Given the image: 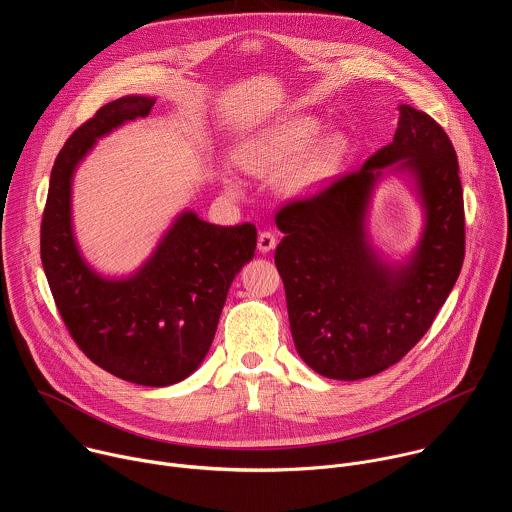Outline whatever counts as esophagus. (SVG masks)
Masks as SVG:
<instances>
[{
    "mask_svg": "<svg viewBox=\"0 0 512 512\" xmlns=\"http://www.w3.org/2000/svg\"><path fill=\"white\" fill-rule=\"evenodd\" d=\"M275 245H277V237H275L271 231H261V233H259V237H257V249H259L261 253L273 251Z\"/></svg>",
    "mask_w": 512,
    "mask_h": 512,
    "instance_id": "34e87169",
    "label": "esophagus"
}]
</instances>
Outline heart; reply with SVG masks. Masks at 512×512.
<instances>
[{
    "label": "heart",
    "instance_id": "1",
    "mask_svg": "<svg viewBox=\"0 0 512 512\" xmlns=\"http://www.w3.org/2000/svg\"><path fill=\"white\" fill-rule=\"evenodd\" d=\"M317 130L319 122L311 116H297L283 124H277L245 148L243 162L251 170L279 173V170H283L293 158H297L305 150V146L315 138ZM342 150V138H325L289 175L287 187L293 191H303L329 177L337 166L339 156H342Z\"/></svg>",
    "mask_w": 512,
    "mask_h": 512
}]
</instances>
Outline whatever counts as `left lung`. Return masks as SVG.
Here are the masks:
<instances>
[{
	"mask_svg": "<svg viewBox=\"0 0 512 512\" xmlns=\"http://www.w3.org/2000/svg\"><path fill=\"white\" fill-rule=\"evenodd\" d=\"M394 140L354 173L287 201L275 249L295 350L317 374L362 380L398 364L436 319L464 261V199L456 150L426 112L400 104ZM404 159L427 207L408 268L382 266L365 243L363 213L379 170Z\"/></svg>",
	"mask_w": 512,
	"mask_h": 512,
	"instance_id": "8db88e82",
	"label": "left lung"
}]
</instances>
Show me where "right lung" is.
<instances>
[{
	"instance_id": "1",
	"label": "right lung",
	"mask_w": 512,
	"mask_h": 512,
	"mask_svg": "<svg viewBox=\"0 0 512 512\" xmlns=\"http://www.w3.org/2000/svg\"><path fill=\"white\" fill-rule=\"evenodd\" d=\"M152 106V98L126 96L72 132L50 175L40 253L56 307L84 356L120 380L162 388L185 380L207 356L227 291L255 255L257 229L217 227L185 213L130 279H102L82 261L70 225L74 168L96 138L148 116Z\"/></svg>"
}]
</instances>
